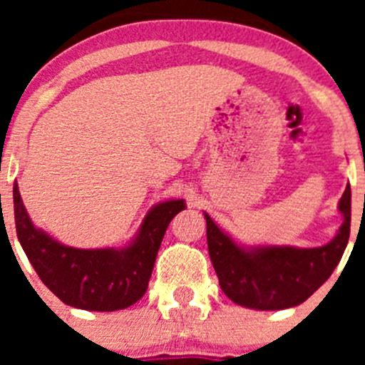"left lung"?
Returning <instances> with one entry per match:
<instances>
[{"label":"left lung","instance_id":"left-lung-1","mask_svg":"<svg viewBox=\"0 0 365 365\" xmlns=\"http://www.w3.org/2000/svg\"><path fill=\"white\" fill-rule=\"evenodd\" d=\"M342 224L322 247L244 245L220 230L205 212L210 259L220 289L230 300L254 311H281L307 300L339 264L349 238L351 189L339 200Z\"/></svg>","mask_w":365,"mask_h":365}]
</instances>
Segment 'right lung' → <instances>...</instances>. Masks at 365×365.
<instances>
[{
    "label": "right lung",
    "mask_w": 365,
    "mask_h": 365,
    "mask_svg": "<svg viewBox=\"0 0 365 365\" xmlns=\"http://www.w3.org/2000/svg\"><path fill=\"white\" fill-rule=\"evenodd\" d=\"M182 210L183 200L162 201L148 210L135 237L123 247L77 249L35 227L19 185L14 183L17 238L29 263L63 304L84 311H120L145 295L165 230Z\"/></svg>",
    "instance_id": "obj_1"
}]
</instances>
